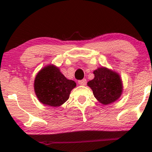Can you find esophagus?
<instances>
[{"label": "esophagus", "mask_w": 152, "mask_h": 152, "mask_svg": "<svg viewBox=\"0 0 152 152\" xmlns=\"http://www.w3.org/2000/svg\"><path fill=\"white\" fill-rule=\"evenodd\" d=\"M78 84L81 85V86H85V85L86 84V79H84V80H80L78 82Z\"/></svg>", "instance_id": "obj_1"}]
</instances>
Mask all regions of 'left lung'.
<instances>
[{"label": "left lung", "mask_w": 152, "mask_h": 152, "mask_svg": "<svg viewBox=\"0 0 152 152\" xmlns=\"http://www.w3.org/2000/svg\"><path fill=\"white\" fill-rule=\"evenodd\" d=\"M95 77L87 85L92 89L94 97L104 105L118 100L121 96L123 86L118 72L105 67H99L93 71Z\"/></svg>", "instance_id": "left-lung-1"}]
</instances>
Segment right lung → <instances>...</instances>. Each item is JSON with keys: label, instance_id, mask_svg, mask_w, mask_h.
<instances>
[{"label": "right lung", "instance_id": "add662e5", "mask_svg": "<svg viewBox=\"0 0 152 152\" xmlns=\"http://www.w3.org/2000/svg\"><path fill=\"white\" fill-rule=\"evenodd\" d=\"M76 86L53 64L45 66L37 74L34 88L39 101L50 107H59L69 98L70 91Z\"/></svg>", "mask_w": 152, "mask_h": 152}]
</instances>
